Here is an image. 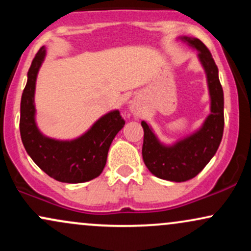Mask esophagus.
<instances>
[{
  "instance_id": "34e87169",
  "label": "esophagus",
  "mask_w": 251,
  "mask_h": 251,
  "mask_svg": "<svg viewBox=\"0 0 251 251\" xmlns=\"http://www.w3.org/2000/svg\"><path fill=\"white\" fill-rule=\"evenodd\" d=\"M129 108H131V113L134 118H137L138 116H139V111H138V107L134 105V103H132L131 107H129Z\"/></svg>"
}]
</instances>
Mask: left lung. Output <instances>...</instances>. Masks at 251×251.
Wrapping results in <instances>:
<instances>
[{"instance_id": "8db88e82", "label": "left lung", "mask_w": 251, "mask_h": 251, "mask_svg": "<svg viewBox=\"0 0 251 251\" xmlns=\"http://www.w3.org/2000/svg\"><path fill=\"white\" fill-rule=\"evenodd\" d=\"M198 51L204 68L210 97V114L198 129L166 145L158 139L153 128L142 122L144 128L143 159L152 175L170 181H186L205 168L220 146L224 129V97L218 68L211 53L201 40L190 36L177 37Z\"/></svg>"}]
</instances>
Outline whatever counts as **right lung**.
<instances>
[{
  "instance_id": "1",
  "label": "right lung",
  "mask_w": 251,
  "mask_h": 251,
  "mask_svg": "<svg viewBox=\"0 0 251 251\" xmlns=\"http://www.w3.org/2000/svg\"><path fill=\"white\" fill-rule=\"evenodd\" d=\"M46 57L45 46L37 51L21 98L20 133L27 153L50 177L62 183H85L102 172L109 146L125 120L118 109L100 117L85 133L72 140L50 138L36 125L35 86L37 73Z\"/></svg>"
}]
</instances>
